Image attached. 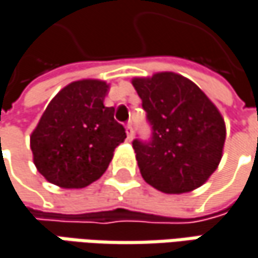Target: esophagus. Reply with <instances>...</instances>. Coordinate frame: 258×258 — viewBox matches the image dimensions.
I'll return each instance as SVG.
<instances>
[{
    "label": "esophagus",
    "instance_id": "34e87169",
    "mask_svg": "<svg viewBox=\"0 0 258 258\" xmlns=\"http://www.w3.org/2000/svg\"><path fill=\"white\" fill-rule=\"evenodd\" d=\"M125 133H127V139H128V142H131V140H133V136H134V130H133L131 122H128V124L125 125Z\"/></svg>",
    "mask_w": 258,
    "mask_h": 258
}]
</instances>
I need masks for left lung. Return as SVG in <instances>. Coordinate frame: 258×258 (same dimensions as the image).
Here are the masks:
<instances>
[{
	"mask_svg": "<svg viewBox=\"0 0 258 258\" xmlns=\"http://www.w3.org/2000/svg\"><path fill=\"white\" fill-rule=\"evenodd\" d=\"M152 124L150 143L133 142L143 179L168 194L199 188L222 159L226 127L216 105L172 71L131 80Z\"/></svg>",
	"mask_w": 258,
	"mask_h": 258,
	"instance_id": "obj_1",
	"label": "left lung"
}]
</instances>
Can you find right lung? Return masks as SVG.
<instances>
[{
	"instance_id": "obj_1",
	"label": "right lung",
	"mask_w": 258,
	"mask_h": 258,
	"mask_svg": "<svg viewBox=\"0 0 258 258\" xmlns=\"http://www.w3.org/2000/svg\"><path fill=\"white\" fill-rule=\"evenodd\" d=\"M109 84L83 79L67 84L48 103L30 134L35 166L61 188H84L108 169L127 137L103 105Z\"/></svg>"
}]
</instances>
